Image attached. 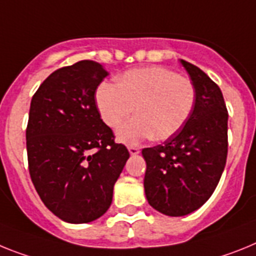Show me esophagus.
<instances>
[{
  "label": "esophagus",
  "instance_id": "34e87169",
  "mask_svg": "<svg viewBox=\"0 0 256 256\" xmlns=\"http://www.w3.org/2000/svg\"><path fill=\"white\" fill-rule=\"evenodd\" d=\"M128 152H130L131 156H136L138 153L140 152V150H139V148H138V146H128Z\"/></svg>",
  "mask_w": 256,
  "mask_h": 256
}]
</instances>
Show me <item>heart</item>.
<instances>
[{
  "label": "heart",
  "mask_w": 256,
  "mask_h": 256,
  "mask_svg": "<svg viewBox=\"0 0 256 256\" xmlns=\"http://www.w3.org/2000/svg\"><path fill=\"white\" fill-rule=\"evenodd\" d=\"M95 102L103 122L112 128H118L135 106L136 116L118 130L122 143L136 144L152 136L166 140L190 118L196 86L164 66L135 68L120 76L117 84H100Z\"/></svg>",
  "instance_id": "b5f03b06"
}]
</instances>
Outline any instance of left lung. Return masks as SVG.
Wrapping results in <instances>:
<instances>
[{"instance_id": "8db88e82", "label": "left lung", "mask_w": 256, "mask_h": 256, "mask_svg": "<svg viewBox=\"0 0 256 256\" xmlns=\"http://www.w3.org/2000/svg\"><path fill=\"white\" fill-rule=\"evenodd\" d=\"M180 63L196 86L194 108L174 136L142 150L148 204L168 216L190 214L210 198L228 153V110L222 90L198 66L183 59Z\"/></svg>"}]
</instances>
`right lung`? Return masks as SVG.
Wrapping results in <instances>:
<instances>
[{
	"mask_svg": "<svg viewBox=\"0 0 256 256\" xmlns=\"http://www.w3.org/2000/svg\"><path fill=\"white\" fill-rule=\"evenodd\" d=\"M106 76L96 62H77L51 73L30 102V179L46 208L68 223H88L110 208L130 157L98 110L95 92Z\"/></svg>",
	"mask_w": 256,
	"mask_h": 256,
	"instance_id": "1",
	"label": "right lung"
}]
</instances>
